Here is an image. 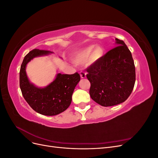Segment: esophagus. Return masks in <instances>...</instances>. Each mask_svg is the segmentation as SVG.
Here are the masks:
<instances>
[{
    "instance_id": "34e87169",
    "label": "esophagus",
    "mask_w": 158,
    "mask_h": 158,
    "mask_svg": "<svg viewBox=\"0 0 158 158\" xmlns=\"http://www.w3.org/2000/svg\"><path fill=\"white\" fill-rule=\"evenodd\" d=\"M80 77L82 78H85L86 77V73H84V72H80Z\"/></svg>"
}]
</instances>
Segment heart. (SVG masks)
I'll list each match as a JSON object with an SVG mask.
<instances>
[{
	"mask_svg": "<svg viewBox=\"0 0 158 158\" xmlns=\"http://www.w3.org/2000/svg\"><path fill=\"white\" fill-rule=\"evenodd\" d=\"M105 49L101 45H89L76 52L73 57V62L76 65H83L88 61L94 63L102 58Z\"/></svg>",
	"mask_w": 158,
	"mask_h": 158,
	"instance_id": "obj_1",
	"label": "heart"
}]
</instances>
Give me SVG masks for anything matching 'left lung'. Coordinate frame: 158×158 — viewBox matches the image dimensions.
Wrapping results in <instances>:
<instances>
[{"label": "left lung", "mask_w": 158, "mask_h": 158, "mask_svg": "<svg viewBox=\"0 0 158 158\" xmlns=\"http://www.w3.org/2000/svg\"><path fill=\"white\" fill-rule=\"evenodd\" d=\"M118 45L87 69L89 95L102 106L120 104L132 93L136 80L132 54L125 42L115 38Z\"/></svg>", "instance_id": "1"}]
</instances>
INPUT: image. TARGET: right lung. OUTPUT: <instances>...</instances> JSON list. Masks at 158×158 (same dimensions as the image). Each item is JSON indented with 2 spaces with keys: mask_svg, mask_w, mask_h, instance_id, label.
Returning a JSON list of instances; mask_svg holds the SVG:
<instances>
[{
  "mask_svg": "<svg viewBox=\"0 0 158 158\" xmlns=\"http://www.w3.org/2000/svg\"><path fill=\"white\" fill-rule=\"evenodd\" d=\"M51 53V51L38 49L31 51L23 59L20 71V87L23 98L34 111L47 116L56 115L70 106L74 88L80 80L78 73H58L55 79L44 88H38L31 83L26 71L27 64L35 57Z\"/></svg>",
  "mask_w": 158,
  "mask_h": 158,
  "instance_id": "1",
  "label": "right lung"
}]
</instances>
